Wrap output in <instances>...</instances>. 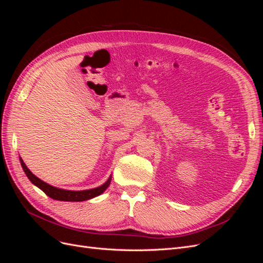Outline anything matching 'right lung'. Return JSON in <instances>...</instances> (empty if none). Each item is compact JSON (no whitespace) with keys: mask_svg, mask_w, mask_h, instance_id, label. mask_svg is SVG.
<instances>
[{"mask_svg":"<svg viewBox=\"0 0 263 263\" xmlns=\"http://www.w3.org/2000/svg\"><path fill=\"white\" fill-rule=\"evenodd\" d=\"M20 161L22 164V168L24 170V172L26 173L27 178L30 180V182L35 184L36 186H38L41 189L43 192H45V194L48 195L49 197L53 198V200L57 201H66V202H82V201H86L90 200V198H93L95 196H98L100 194H102L104 191L107 189V186L109 185L110 183V178L104 183V184L97 187V189H92V190H85V191H67V190H61V189H57L53 187L49 184H47L44 181H42L41 179H38L36 176H34L33 173L30 172V170L27 168L26 164L24 163V161L22 160V158H20Z\"/></svg>","mask_w":263,"mask_h":263,"instance_id":"add662e5","label":"right lung"}]
</instances>
